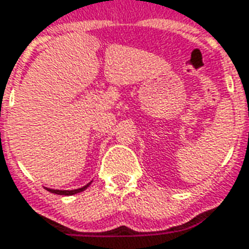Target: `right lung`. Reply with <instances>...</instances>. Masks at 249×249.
Returning a JSON list of instances; mask_svg holds the SVG:
<instances>
[{
    "label": "right lung",
    "mask_w": 249,
    "mask_h": 249,
    "mask_svg": "<svg viewBox=\"0 0 249 249\" xmlns=\"http://www.w3.org/2000/svg\"><path fill=\"white\" fill-rule=\"evenodd\" d=\"M92 182V181H91ZM91 182L89 184H87L86 186H83V188H79V189H73V190H57V189H49V188H47V190L48 192H51V193H54V195H60V196H72V195H76V193H80V192H83V190H86L91 185Z\"/></svg>",
    "instance_id": "add662e5"
}]
</instances>
